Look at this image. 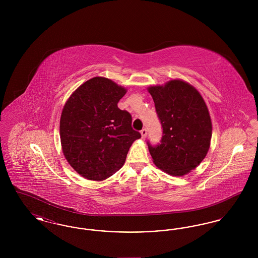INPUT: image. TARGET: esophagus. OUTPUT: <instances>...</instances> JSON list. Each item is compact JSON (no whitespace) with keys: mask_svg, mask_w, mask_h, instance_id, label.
I'll list each match as a JSON object with an SVG mask.
<instances>
[{"mask_svg":"<svg viewBox=\"0 0 258 258\" xmlns=\"http://www.w3.org/2000/svg\"><path fill=\"white\" fill-rule=\"evenodd\" d=\"M141 135H142V138H145L147 136V128H143L141 130Z\"/></svg>","mask_w":258,"mask_h":258,"instance_id":"obj_1","label":"esophagus"}]
</instances>
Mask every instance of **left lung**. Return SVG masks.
I'll return each instance as SVG.
<instances>
[{
    "label": "left lung",
    "instance_id": "1",
    "mask_svg": "<svg viewBox=\"0 0 258 258\" xmlns=\"http://www.w3.org/2000/svg\"><path fill=\"white\" fill-rule=\"evenodd\" d=\"M162 127L160 143L147 142L155 164L172 176H183L204 160L212 137L208 108L200 94L182 80L149 88Z\"/></svg>",
    "mask_w": 258,
    "mask_h": 258
}]
</instances>
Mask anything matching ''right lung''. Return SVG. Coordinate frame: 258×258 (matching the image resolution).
I'll use <instances>...</instances> for the list:
<instances>
[{
	"mask_svg": "<svg viewBox=\"0 0 258 258\" xmlns=\"http://www.w3.org/2000/svg\"><path fill=\"white\" fill-rule=\"evenodd\" d=\"M126 90L104 77H94L75 90L61 112L63 155L75 171L89 180H104L124 163L141 135L130 112L118 102Z\"/></svg>",
	"mask_w": 258,
	"mask_h": 258,
	"instance_id": "obj_1",
	"label": "right lung"
}]
</instances>
